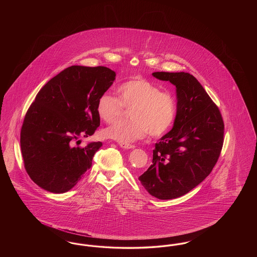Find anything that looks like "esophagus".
I'll return each mask as SVG.
<instances>
[{"label":"esophagus","instance_id":"1","mask_svg":"<svg viewBox=\"0 0 257 257\" xmlns=\"http://www.w3.org/2000/svg\"><path fill=\"white\" fill-rule=\"evenodd\" d=\"M119 146L125 149H133L136 147L134 145H129V144H119Z\"/></svg>","mask_w":257,"mask_h":257}]
</instances>
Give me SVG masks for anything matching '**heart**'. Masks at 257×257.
Wrapping results in <instances>:
<instances>
[{
    "label": "heart",
    "instance_id": "b5f03b06",
    "mask_svg": "<svg viewBox=\"0 0 257 257\" xmlns=\"http://www.w3.org/2000/svg\"><path fill=\"white\" fill-rule=\"evenodd\" d=\"M117 95L118 99L103 93L98 98L99 117L105 122H114L122 115L124 108H132L129 112L131 120L106 128L105 137L120 144H131L144 139L147 133L156 138L170 130L176 115V102L171 92L138 77L118 86Z\"/></svg>",
    "mask_w": 257,
    "mask_h": 257
}]
</instances>
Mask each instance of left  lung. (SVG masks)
<instances>
[{"mask_svg": "<svg viewBox=\"0 0 257 257\" xmlns=\"http://www.w3.org/2000/svg\"><path fill=\"white\" fill-rule=\"evenodd\" d=\"M176 86L173 128L153 150L152 165L139 180L151 196L172 199L201 183L217 164L224 123L218 106L196 78L185 72H154Z\"/></svg>", "mask_w": 257, "mask_h": 257, "instance_id": "1", "label": "left lung"}]
</instances>
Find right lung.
I'll return each instance as SVG.
<instances>
[{
	"label": "right lung",
	"mask_w": 257,
	"mask_h": 257,
	"mask_svg": "<svg viewBox=\"0 0 257 257\" xmlns=\"http://www.w3.org/2000/svg\"><path fill=\"white\" fill-rule=\"evenodd\" d=\"M105 66L72 65L52 78L27 110L20 133L25 170L40 188L55 194L72 189L90 169L102 143L75 147L100 125L98 98L114 81ZM80 142V141H78Z\"/></svg>",
	"instance_id": "right-lung-1"
}]
</instances>
